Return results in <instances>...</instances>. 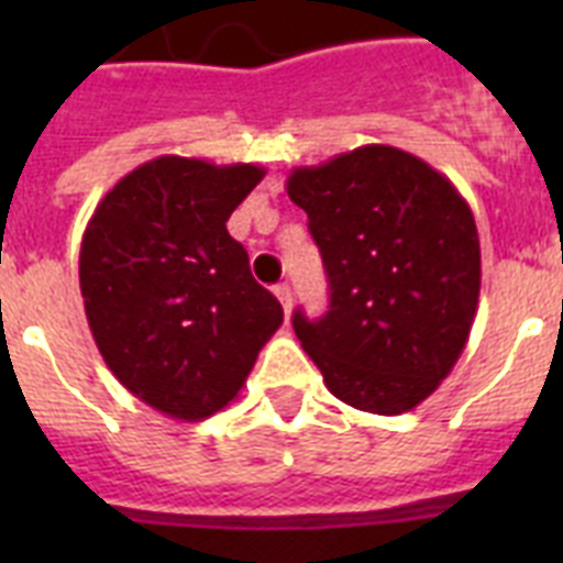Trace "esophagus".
Here are the masks:
<instances>
[{
	"label": "esophagus",
	"mask_w": 563,
	"mask_h": 563,
	"mask_svg": "<svg viewBox=\"0 0 563 563\" xmlns=\"http://www.w3.org/2000/svg\"><path fill=\"white\" fill-rule=\"evenodd\" d=\"M274 295H277V300L283 303V309H286V316L291 312V286L289 283H280V286H274Z\"/></svg>",
	"instance_id": "34e87169"
}]
</instances>
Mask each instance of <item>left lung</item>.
Returning a JSON list of instances; mask_svg holds the SVG:
<instances>
[{
  "instance_id": "8db88e82",
  "label": "left lung",
  "mask_w": 563,
  "mask_h": 563,
  "mask_svg": "<svg viewBox=\"0 0 563 563\" xmlns=\"http://www.w3.org/2000/svg\"><path fill=\"white\" fill-rule=\"evenodd\" d=\"M286 192L309 216L330 280L324 316L291 318L303 351L353 409H415L453 371L476 318L471 207L450 178L394 145L300 166Z\"/></svg>"
}]
</instances>
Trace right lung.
I'll list each match as a JSON object with an SVG mask.
<instances>
[{
    "label": "right lung",
    "instance_id": "add662e5",
    "mask_svg": "<svg viewBox=\"0 0 563 563\" xmlns=\"http://www.w3.org/2000/svg\"><path fill=\"white\" fill-rule=\"evenodd\" d=\"M265 178L254 163L163 154L99 201L78 256L84 312L128 391L175 420L236 400L280 300L251 277L230 212Z\"/></svg>",
    "mask_w": 563,
    "mask_h": 563
}]
</instances>
